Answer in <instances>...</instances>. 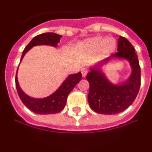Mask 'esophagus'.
<instances>
[{
  "label": "esophagus",
  "instance_id": "esophagus-1",
  "mask_svg": "<svg viewBox=\"0 0 152 152\" xmlns=\"http://www.w3.org/2000/svg\"><path fill=\"white\" fill-rule=\"evenodd\" d=\"M88 69H87V68H82V69H81V74H82L83 77H85L86 75H87V74H88Z\"/></svg>",
  "mask_w": 152,
  "mask_h": 152
}]
</instances>
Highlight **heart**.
Instances as JSON below:
<instances>
[{
	"label": "heart",
	"mask_w": 152,
	"mask_h": 152,
	"mask_svg": "<svg viewBox=\"0 0 152 152\" xmlns=\"http://www.w3.org/2000/svg\"><path fill=\"white\" fill-rule=\"evenodd\" d=\"M86 45L93 51H96L100 49L101 52L104 55H108L113 52L116 46L115 39L112 38L104 39L100 36L88 39L86 42Z\"/></svg>",
	"instance_id": "1"
}]
</instances>
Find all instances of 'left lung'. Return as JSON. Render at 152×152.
<instances>
[{"mask_svg": "<svg viewBox=\"0 0 152 152\" xmlns=\"http://www.w3.org/2000/svg\"><path fill=\"white\" fill-rule=\"evenodd\" d=\"M117 51L111 57L126 58L132 68L131 76L126 82L113 85L97 69H91L86 77L90 84L88 103L93 110L98 113H119L128 108L139 94L141 68L135 49L127 39L120 36L118 39ZM108 60L107 58L105 61Z\"/></svg>", "mask_w": 152, "mask_h": 152, "instance_id": "8db88e82", "label": "left lung"}]
</instances>
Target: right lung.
Returning a JSON list of instances; mask_svg holds the SVG:
<instances>
[{
	"instance_id": "add662e5",
	"label": "right lung",
	"mask_w": 152,
	"mask_h": 152,
	"mask_svg": "<svg viewBox=\"0 0 152 152\" xmlns=\"http://www.w3.org/2000/svg\"><path fill=\"white\" fill-rule=\"evenodd\" d=\"M61 36V35L55 33H45L35 36L24 49L21 60L26 52L35 45H50L52 46H57ZM81 76L82 75L80 72L68 76V78L64 80L61 87L54 94L43 99H35L24 94L19 86L17 75L15 78L16 88L21 101L31 111L38 114H55L61 112L64 109L69 93L81 80Z\"/></svg>"
}]
</instances>
